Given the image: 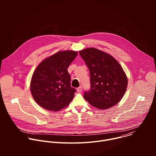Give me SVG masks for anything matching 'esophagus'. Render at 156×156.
<instances>
[{
    "label": "esophagus",
    "instance_id": "1",
    "mask_svg": "<svg viewBox=\"0 0 156 156\" xmlns=\"http://www.w3.org/2000/svg\"><path fill=\"white\" fill-rule=\"evenodd\" d=\"M77 91H78V92H81V91H82V87H81V86H80V87H78L77 88Z\"/></svg>",
    "mask_w": 156,
    "mask_h": 156
}]
</instances>
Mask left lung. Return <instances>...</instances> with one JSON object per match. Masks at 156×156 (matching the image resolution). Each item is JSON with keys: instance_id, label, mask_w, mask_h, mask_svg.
<instances>
[{"instance_id": "1", "label": "left lung", "mask_w": 156, "mask_h": 156, "mask_svg": "<svg viewBox=\"0 0 156 156\" xmlns=\"http://www.w3.org/2000/svg\"><path fill=\"white\" fill-rule=\"evenodd\" d=\"M90 73V90L85 91L84 98L99 109L116 105L125 93L128 80L120 63L110 55L87 48L79 52Z\"/></svg>"}]
</instances>
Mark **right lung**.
Wrapping results in <instances>:
<instances>
[{
  "instance_id": "1",
  "label": "right lung",
  "mask_w": 156,
  "mask_h": 156,
  "mask_svg": "<svg viewBox=\"0 0 156 156\" xmlns=\"http://www.w3.org/2000/svg\"><path fill=\"white\" fill-rule=\"evenodd\" d=\"M78 53L60 51L44 59L37 66L30 89L34 101L48 110L58 111L73 100L76 89L71 86L67 69Z\"/></svg>"
}]
</instances>
